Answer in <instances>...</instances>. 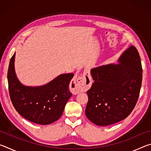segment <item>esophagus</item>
Segmentation results:
<instances>
[{"label": "esophagus", "instance_id": "34e87169", "mask_svg": "<svg viewBox=\"0 0 151 151\" xmlns=\"http://www.w3.org/2000/svg\"><path fill=\"white\" fill-rule=\"evenodd\" d=\"M91 85V75L87 70H85L83 76H78L76 80L71 81L70 84V90L73 94H76L81 92L88 90Z\"/></svg>", "mask_w": 151, "mask_h": 151}]
</instances>
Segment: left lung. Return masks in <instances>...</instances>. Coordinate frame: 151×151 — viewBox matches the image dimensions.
Listing matches in <instances>:
<instances>
[{
  "label": "left lung",
  "mask_w": 151,
  "mask_h": 151,
  "mask_svg": "<svg viewBox=\"0 0 151 151\" xmlns=\"http://www.w3.org/2000/svg\"><path fill=\"white\" fill-rule=\"evenodd\" d=\"M119 63L91 70L94 82L87 91L85 114L91 122L99 126H108L126 119L139 99L142 68L135 47L131 46L125 50Z\"/></svg>",
  "instance_id": "left-lung-1"
}]
</instances>
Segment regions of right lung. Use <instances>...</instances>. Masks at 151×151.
<instances>
[{
  "mask_svg": "<svg viewBox=\"0 0 151 151\" xmlns=\"http://www.w3.org/2000/svg\"><path fill=\"white\" fill-rule=\"evenodd\" d=\"M14 58L15 53L7 74L10 98L14 109L24 119L37 124H48L57 121L72 96L69 84L74 74H63L43 86H26L15 74Z\"/></svg>",
  "mask_w": 151,
  "mask_h": 151,
  "instance_id": "add662e5",
  "label": "right lung"
}]
</instances>
